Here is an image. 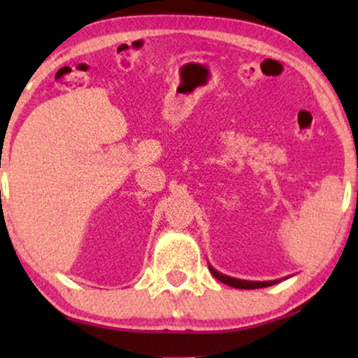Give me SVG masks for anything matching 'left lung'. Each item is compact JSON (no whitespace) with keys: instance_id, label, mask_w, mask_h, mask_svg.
I'll list each match as a JSON object with an SVG mask.
<instances>
[{"instance_id":"left-lung-1","label":"left lung","mask_w":358,"mask_h":358,"mask_svg":"<svg viewBox=\"0 0 358 358\" xmlns=\"http://www.w3.org/2000/svg\"><path fill=\"white\" fill-rule=\"evenodd\" d=\"M208 267H210V266H208ZM210 272H212V275H213L215 278H218L220 282L227 283V285L234 287V288H244V290H252V288L271 287V285H273V283H277V280H273V282H248V280H238V278L223 275V273H220V272L215 271L213 267H210Z\"/></svg>"}]
</instances>
